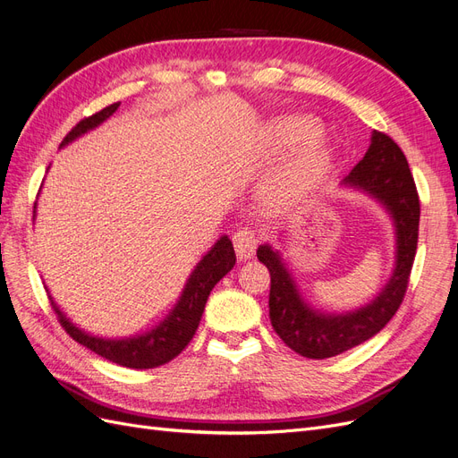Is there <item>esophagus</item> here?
Returning a JSON list of instances; mask_svg holds the SVG:
<instances>
[{
	"mask_svg": "<svg viewBox=\"0 0 458 458\" xmlns=\"http://www.w3.org/2000/svg\"><path fill=\"white\" fill-rule=\"evenodd\" d=\"M258 234L252 229H239L234 233L233 237V244H234V250H237V256L241 261L252 258L256 248H258Z\"/></svg>",
	"mask_w": 458,
	"mask_h": 458,
	"instance_id": "1",
	"label": "esophagus"
}]
</instances>
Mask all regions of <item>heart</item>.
Returning <instances> with one entry per match:
<instances>
[{
	"label": "heart",
	"mask_w": 458,
	"mask_h": 458,
	"mask_svg": "<svg viewBox=\"0 0 458 458\" xmlns=\"http://www.w3.org/2000/svg\"><path fill=\"white\" fill-rule=\"evenodd\" d=\"M318 135V126L306 116H284L275 120L266 135L259 152L263 160H273L286 150L303 143L293 152L283 168L261 189V202L271 212H281L301 202L323 183L332 155L321 141H311Z\"/></svg>",
	"instance_id": "1"
}]
</instances>
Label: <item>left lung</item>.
Instances as JSON below:
<instances>
[{
  "label": "left lung",
  "instance_id": "obj_1",
  "mask_svg": "<svg viewBox=\"0 0 458 458\" xmlns=\"http://www.w3.org/2000/svg\"><path fill=\"white\" fill-rule=\"evenodd\" d=\"M345 187L378 200L395 227V266L390 281L367 306L345 313H325L303 301L279 250L258 248V259L271 273L269 318L290 350L308 359H327L367 342L390 323L407 293L419 242L420 202L409 162L390 135L372 131L363 160L344 179Z\"/></svg>",
  "mask_w": 458,
  "mask_h": 458
}]
</instances>
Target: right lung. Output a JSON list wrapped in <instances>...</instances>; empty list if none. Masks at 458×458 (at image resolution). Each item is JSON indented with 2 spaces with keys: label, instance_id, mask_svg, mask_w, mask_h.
<instances>
[{
  "label": "right lung",
  "instance_id": "1",
  "mask_svg": "<svg viewBox=\"0 0 458 458\" xmlns=\"http://www.w3.org/2000/svg\"><path fill=\"white\" fill-rule=\"evenodd\" d=\"M118 106L120 103L108 105L106 108L101 110V113L78 122L71 130V133L64 137L61 147H66L68 143L78 140V137L95 130L97 126H101L106 118H110L116 113ZM234 261H237V256H234L233 244L227 234H224V237H219V241L197 263V267L192 269V273L189 275V279L185 283L183 293L179 296L174 310L165 315L155 328H150L148 332H143V335H135V336H126V338L93 336L89 332L78 328L71 318L61 311V308L55 303L51 296L49 300L55 313L59 317V323L78 344L86 345V348L91 350L93 353L101 355L108 359V361L122 367L155 369L172 361L174 357H177L187 348V344L192 340V336H195V332L199 328L208 296H210L212 288L233 269Z\"/></svg>",
  "mask_w": 458,
  "mask_h": 458
}]
</instances>
